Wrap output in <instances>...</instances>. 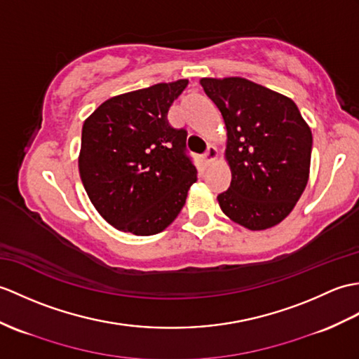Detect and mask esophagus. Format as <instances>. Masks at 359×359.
Segmentation results:
<instances>
[{
    "instance_id": "esophagus-1",
    "label": "esophagus",
    "mask_w": 359,
    "mask_h": 359,
    "mask_svg": "<svg viewBox=\"0 0 359 359\" xmlns=\"http://www.w3.org/2000/svg\"><path fill=\"white\" fill-rule=\"evenodd\" d=\"M215 157H217V148L212 147V145H210V147H208V149H206V153L203 154L202 161H203V163H205V165H208V163H210L211 161H214Z\"/></svg>"
}]
</instances>
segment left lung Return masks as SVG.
<instances>
[{
    "label": "left lung",
    "instance_id": "1",
    "mask_svg": "<svg viewBox=\"0 0 359 359\" xmlns=\"http://www.w3.org/2000/svg\"><path fill=\"white\" fill-rule=\"evenodd\" d=\"M228 131L232 179L222 211L248 229L280 223L309 179L312 133L292 99L243 78L200 81Z\"/></svg>",
    "mask_w": 359,
    "mask_h": 359
}]
</instances>
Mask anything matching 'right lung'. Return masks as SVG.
Returning a JSON list of instances; mask_svg holds the SVG:
<instances>
[{
    "mask_svg": "<svg viewBox=\"0 0 359 359\" xmlns=\"http://www.w3.org/2000/svg\"><path fill=\"white\" fill-rule=\"evenodd\" d=\"M187 79L114 96L84 122L79 174L97 212L116 229L153 236L177 217L197 170L187 130L168 110Z\"/></svg>",
    "mask_w": 359,
    "mask_h": 359,
    "instance_id": "1",
    "label": "right lung"
}]
</instances>
